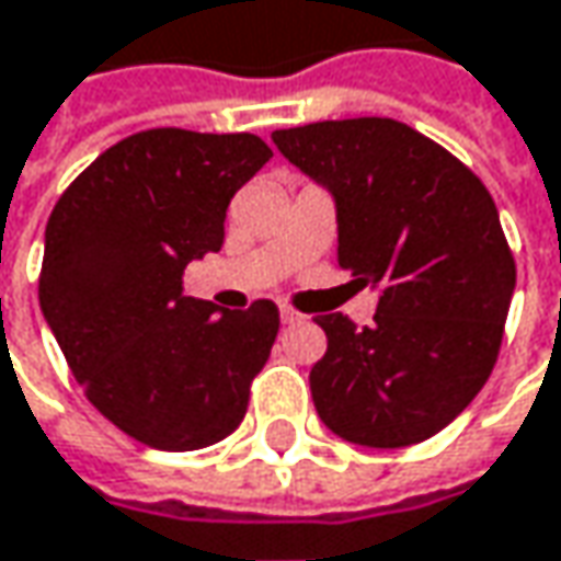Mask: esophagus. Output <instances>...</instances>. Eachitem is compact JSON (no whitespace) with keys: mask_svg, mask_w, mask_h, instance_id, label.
I'll return each mask as SVG.
<instances>
[{"mask_svg":"<svg viewBox=\"0 0 561 561\" xmlns=\"http://www.w3.org/2000/svg\"><path fill=\"white\" fill-rule=\"evenodd\" d=\"M279 317H282V323H285V327H291V323H301V313L291 311V308H282Z\"/></svg>","mask_w":561,"mask_h":561,"instance_id":"esophagus-1","label":"esophagus"}]
</instances>
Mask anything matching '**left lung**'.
Instances as JSON below:
<instances>
[{"label": "left lung", "mask_w": 561, "mask_h": 561, "mask_svg": "<svg viewBox=\"0 0 561 561\" xmlns=\"http://www.w3.org/2000/svg\"><path fill=\"white\" fill-rule=\"evenodd\" d=\"M276 149L336 203L340 270L378 288L375 323L320 313L311 368L323 425L365 447L438 435L489 380L514 295L499 209L477 174L390 116L273 133Z\"/></svg>", "instance_id": "left-lung-1"}]
</instances>
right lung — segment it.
I'll use <instances>...</instances> for the list:
<instances>
[{"label":"right lung","mask_w":561,"mask_h":561,"mask_svg":"<svg viewBox=\"0 0 561 561\" xmlns=\"http://www.w3.org/2000/svg\"><path fill=\"white\" fill-rule=\"evenodd\" d=\"M270 158L250 133L146 129L98 154L53 206L41 311L91 407L142 445L209 447L248 412L279 308L190 298L183 270L221 250L231 196Z\"/></svg>","instance_id":"1"}]
</instances>
